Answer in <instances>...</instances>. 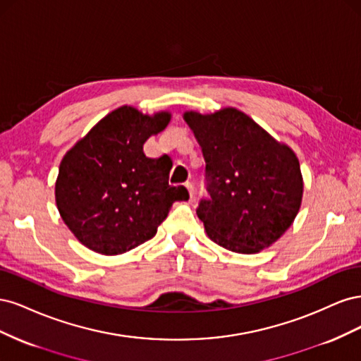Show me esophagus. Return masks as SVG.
Wrapping results in <instances>:
<instances>
[{
  "label": "esophagus",
  "instance_id": "esophagus-1",
  "mask_svg": "<svg viewBox=\"0 0 361 361\" xmlns=\"http://www.w3.org/2000/svg\"><path fill=\"white\" fill-rule=\"evenodd\" d=\"M185 187H187V190H188V192H190V197L192 199L194 197V185H192V182H185Z\"/></svg>",
  "mask_w": 361,
  "mask_h": 361
}]
</instances>
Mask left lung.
<instances>
[{
  "label": "left lung",
  "mask_w": 361,
  "mask_h": 361,
  "mask_svg": "<svg viewBox=\"0 0 361 361\" xmlns=\"http://www.w3.org/2000/svg\"><path fill=\"white\" fill-rule=\"evenodd\" d=\"M206 162L207 199L197 216L214 243L253 255L274 244L297 216L302 176L297 155L236 108L187 111Z\"/></svg>",
  "instance_id": "1"
}]
</instances>
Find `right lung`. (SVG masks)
Segmentation results:
<instances>
[{
    "mask_svg": "<svg viewBox=\"0 0 361 361\" xmlns=\"http://www.w3.org/2000/svg\"><path fill=\"white\" fill-rule=\"evenodd\" d=\"M167 111L154 116L120 106L76 143L59 169V212L78 241L105 256L149 241L174 202L190 195L169 185L166 157L147 158L143 145L166 129Z\"/></svg>",
    "mask_w": 361,
    "mask_h": 361,
    "instance_id": "1",
    "label": "right lung"
}]
</instances>
